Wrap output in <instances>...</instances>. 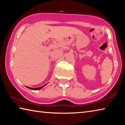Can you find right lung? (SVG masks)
Listing matches in <instances>:
<instances>
[{"label": "right lung", "instance_id": "right-lung-1", "mask_svg": "<svg viewBox=\"0 0 125 125\" xmlns=\"http://www.w3.org/2000/svg\"><path fill=\"white\" fill-rule=\"evenodd\" d=\"M47 84H48V83L45 84V85H43V86H40V87H39V88H32L29 87V86H26V88L30 89H31V90H40V89H42V88H43L44 86H45V85H47Z\"/></svg>", "mask_w": 125, "mask_h": 125}]
</instances>
